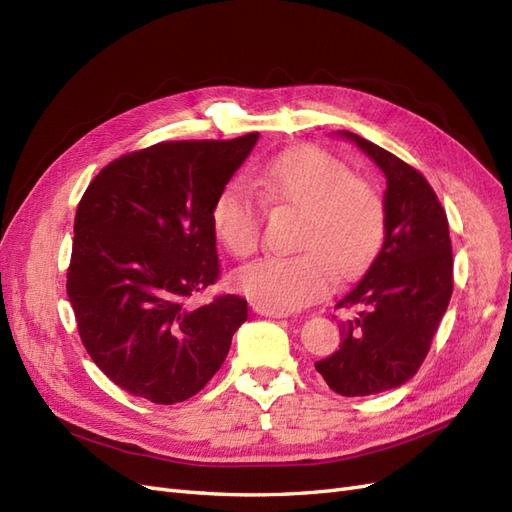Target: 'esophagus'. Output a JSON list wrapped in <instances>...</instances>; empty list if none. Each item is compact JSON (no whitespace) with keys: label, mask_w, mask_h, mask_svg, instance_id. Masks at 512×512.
I'll return each instance as SVG.
<instances>
[{"label":"esophagus","mask_w":512,"mask_h":512,"mask_svg":"<svg viewBox=\"0 0 512 512\" xmlns=\"http://www.w3.org/2000/svg\"><path fill=\"white\" fill-rule=\"evenodd\" d=\"M254 312L260 316H267V318H288V312H275V309H267L262 305H254Z\"/></svg>","instance_id":"obj_1"}]
</instances>
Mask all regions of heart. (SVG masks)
<instances>
[{"label":"heart","mask_w":512,"mask_h":512,"mask_svg":"<svg viewBox=\"0 0 512 512\" xmlns=\"http://www.w3.org/2000/svg\"><path fill=\"white\" fill-rule=\"evenodd\" d=\"M254 185L271 203L303 211L297 228L301 252L265 256L235 275V286L258 305L292 312L329 290L333 277L359 275L380 252L386 203L374 183L331 153L299 147L258 170ZM260 196L243 179L228 181L211 209V222L226 250L247 258L262 237Z\"/></svg>","instance_id":"1"}]
</instances>
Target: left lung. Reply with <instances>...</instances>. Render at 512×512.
<instances>
[{
	"mask_svg": "<svg viewBox=\"0 0 512 512\" xmlns=\"http://www.w3.org/2000/svg\"><path fill=\"white\" fill-rule=\"evenodd\" d=\"M386 177L384 245L363 280L337 301L342 344L314 367L344 397L397 389L423 365L453 294L446 211L429 181L391 151L344 130Z\"/></svg>",
	"mask_w": 512,
	"mask_h": 512,
	"instance_id": "left-lung-1",
	"label": "left lung"
}]
</instances>
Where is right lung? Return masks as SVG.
I'll return each instance as SVG.
<instances>
[{"instance_id":"obj_1","label":"right lung","mask_w":512,"mask_h":512,"mask_svg":"<svg viewBox=\"0 0 512 512\" xmlns=\"http://www.w3.org/2000/svg\"><path fill=\"white\" fill-rule=\"evenodd\" d=\"M258 132L164 141L104 166L74 218L68 299L94 363L153 404L190 399L247 320L237 294L192 297L220 280L211 209Z\"/></svg>"}]
</instances>
